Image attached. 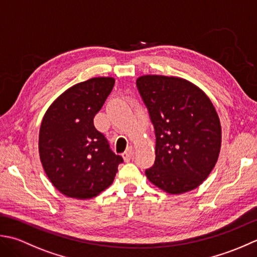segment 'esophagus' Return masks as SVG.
<instances>
[{
    "label": "esophagus",
    "instance_id": "34e87169",
    "mask_svg": "<svg viewBox=\"0 0 257 257\" xmlns=\"http://www.w3.org/2000/svg\"><path fill=\"white\" fill-rule=\"evenodd\" d=\"M133 154H134L133 149H132V148H128V149H127L126 151H125L124 153L122 154V156H123V159H124L125 162H130L131 159L133 158Z\"/></svg>",
    "mask_w": 257,
    "mask_h": 257
}]
</instances>
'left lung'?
<instances>
[{
  "mask_svg": "<svg viewBox=\"0 0 257 257\" xmlns=\"http://www.w3.org/2000/svg\"><path fill=\"white\" fill-rule=\"evenodd\" d=\"M136 86L154 125L151 183L170 194L200 186L215 166L222 128L213 103L200 87L175 76L143 75Z\"/></svg>",
  "mask_w": 257,
  "mask_h": 257,
  "instance_id": "left-lung-1",
  "label": "left lung"
}]
</instances>
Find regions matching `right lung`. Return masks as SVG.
Wrapping results in <instances>:
<instances>
[{
    "mask_svg": "<svg viewBox=\"0 0 257 257\" xmlns=\"http://www.w3.org/2000/svg\"><path fill=\"white\" fill-rule=\"evenodd\" d=\"M114 83L113 77L77 83L51 104L42 119L41 163L52 184L66 196L85 200L98 195L112 184L123 162L93 123Z\"/></svg>",
    "mask_w": 257,
    "mask_h": 257,
    "instance_id": "add662e5",
    "label": "right lung"
}]
</instances>
